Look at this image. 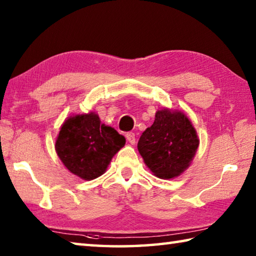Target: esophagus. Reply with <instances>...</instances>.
I'll use <instances>...</instances> for the list:
<instances>
[{
  "label": "esophagus",
  "instance_id": "obj_1",
  "mask_svg": "<svg viewBox=\"0 0 256 256\" xmlns=\"http://www.w3.org/2000/svg\"><path fill=\"white\" fill-rule=\"evenodd\" d=\"M126 138H127V140L130 142L132 145H134L136 142V136H135V134H134V132H127V134H126Z\"/></svg>",
  "mask_w": 256,
  "mask_h": 256
}]
</instances>
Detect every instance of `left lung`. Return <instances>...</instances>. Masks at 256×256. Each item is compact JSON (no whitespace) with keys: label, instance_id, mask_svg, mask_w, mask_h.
<instances>
[{"label":"left lung","instance_id":"1","mask_svg":"<svg viewBox=\"0 0 256 256\" xmlns=\"http://www.w3.org/2000/svg\"><path fill=\"white\" fill-rule=\"evenodd\" d=\"M137 147L150 172L168 180L190 166L199 138L186 114L163 108L156 112L154 124L142 132Z\"/></svg>","mask_w":256,"mask_h":256}]
</instances>
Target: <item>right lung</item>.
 <instances>
[{"label":"right lung","instance_id":"right-lung-1","mask_svg":"<svg viewBox=\"0 0 256 256\" xmlns=\"http://www.w3.org/2000/svg\"><path fill=\"white\" fill-rule=\"evenodd\" d=\"M126 138L101 122L96 112L73 114L62 124L55 150L65 168L74 176L91 181L106 171Z\"/></svg>","mask_w":256,"mask_h":256}]
</instances>
